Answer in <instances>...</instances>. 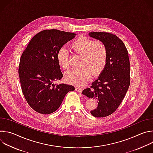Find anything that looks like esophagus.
<instances>
[{
	"label": "esophagus",
	"instance_id": "34e87169",
	"mask_svg": "<svg viewBox=\"0 0 153 153\" xmlns=\"http://www.w3.org/2000/svg\"><path fill=\"white\" fill-rule=\"evenodd\" d=\"M75 90L76 91L79 92V93H82V89L81 88H80V87H78V86H76L75 88Z\"/></svg>",
	"mask_w": 153,
	"mask_h": 153
}]
</instances>
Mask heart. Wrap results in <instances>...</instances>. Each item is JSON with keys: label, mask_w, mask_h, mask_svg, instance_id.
<instances>
[{"label": "heart", "mask_w": 153, "mask_h": 153, "mask_svg": "<svg viewBox=\"0 0 153 153\" xmlns=\"http://www.w3.org/2000/svg\"><path fill=\"white\" fill-rule=\"evenodd\" d=\"M73 51L82 56L80 68L71 70L65 74V79L70 84L82 86L90 79L91 74L99 75L105 69L108 59V49L103 43L80 36L70 45ZM58 64L64 70L70 68V52L60 48L57 53Z\"/></svg>", "instance_id": "heart-1"}]
</instances>
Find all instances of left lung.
<instances>
[{
    "instance_id": "8db88e82",
    "label": "left lung",
    "mask_w": 153,
    "mask_h": 153,
    "mask_svg": "<svg viewBox=\"0 0 153 153\" xmlns=\"http://www.w3.org/2000/svg\"><path fill=\"white\" fill-rule=\"evenodd\" d=\"M89 36L99 40L106 46L108 59L106 67L90 88L82 94L98 101L97 108L90 111L96 117L113 114L119 107L130 83L128 53L124 43L116 35L106 32H92Z\"/></svg>"
}]
</instances>
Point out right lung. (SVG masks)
Segmentation results:
<instances>
[{"instance_id":"1","label":"right lung","mask_w":153,"mask_h":153,"mask_svg":"<svg viewBox=\"0 0 153 153\" xmlns=\"http://www.w3.org/2000/svg\"><path fill=\"white\" fill-rule=\"evenodd\" d=\"M76 34L58 30H43L30 41L21 56L19 75L23 94L36 112L49 114L56 111L68 92L74 87L53 82L63 74L57 63V51Z\"/></svg>"}]
</instances>
